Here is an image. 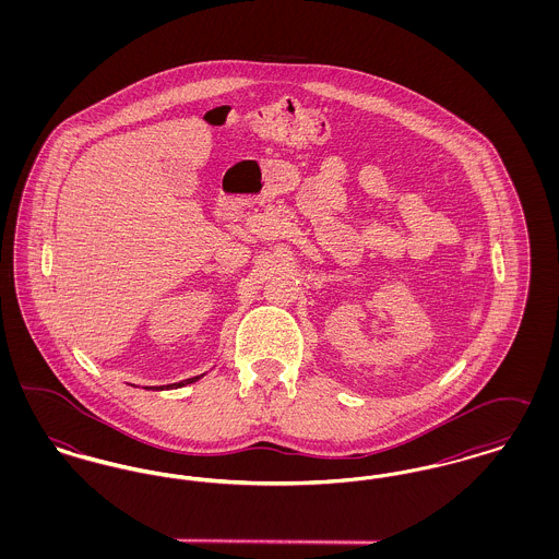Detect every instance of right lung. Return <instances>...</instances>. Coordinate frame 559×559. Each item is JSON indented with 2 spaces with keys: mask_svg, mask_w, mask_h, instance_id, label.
<instances>
[{
  "mask_svg": "<svg viewBox=\"0 0 559 559\" xmlns=\"http://www.w3.org/2000/svg\"><path fill=\"white\" fill-rule=\"evenodd\" d=\"M203 374H199V377H192V379H187V381H180V383H171V385H165V388H182V385H187V383H194L197 379H201ZM155 390V388H153ZM157 390H163V388H157Z\"/></svg>",
  "mask_w": 559,
  "mask_h": 559,
  "instance_id": "right-lung-1",
  "label": "right lung"
}]
</instances>
